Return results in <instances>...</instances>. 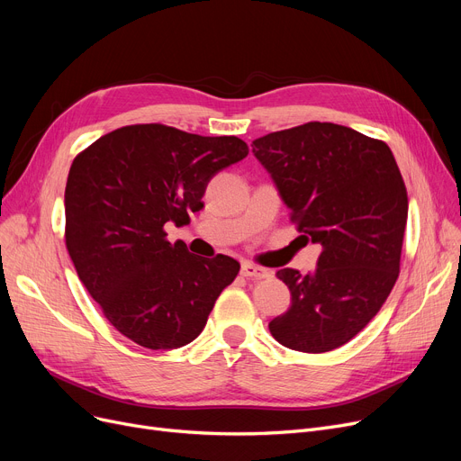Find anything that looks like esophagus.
I'll return each mask as SVG.
<instances>
[{
	"label": "esophagus",
	"instance_id": "esophagus-1",
	"mask_svg": "<svg viewBox=\"0 0 461 461\" xmlns=\"http://www.w3.org/2000/svg\"><path fill=\"white\" fill-rule=\"evenodd\" d=\"M240 275L247 278L261 280V278H269L271 271L263 269V267H259V265H254V263H243V267H240Z\"/></svg>",
	"mask_w": 461,
	"mask_h": 461
}]
</instances>
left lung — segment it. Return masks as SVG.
<instances>
[{"mask_svg": "<svg viewBox=\"0 0 461 461\" xmlns=\"http://www.w3.org/2000/svg\"><path fill=\"white\" fill-rule=\"evenodd\" d=\"M297 231L323 247L310 275L280 269L292 306L269 323L303 353L348 344L381 310L400 275L407 190L389 145L349 127L310 123L252 141Z\"/></svg>", "mask_w": 461, "mask_h": 461, "instance_id": "1", "label": "left lung"}]
</instances>
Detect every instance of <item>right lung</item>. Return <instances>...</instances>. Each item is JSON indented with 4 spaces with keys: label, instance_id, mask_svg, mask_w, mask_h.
Returning <instances> with one entry per match:
<instances>
[{
    "label": "right lung",
    "instance_id": "obj_1",
    "mask_svg": "<svg viewBox=\"0 0 461 461\" xmlns=\"http://www.w3.org/2000/svg\"><path fill=\"white\" fill-rule=\"evenodd\" d=\"M247 155L237 136L148 123L112 131L72 160L65 245L89 295L129 340L176 349L203 330L240 265L190 254L164 226L188 224L212 176Z\"/></svg>",
    "mask_w": 461,
    "mask_h": 461
}]
</instances>
